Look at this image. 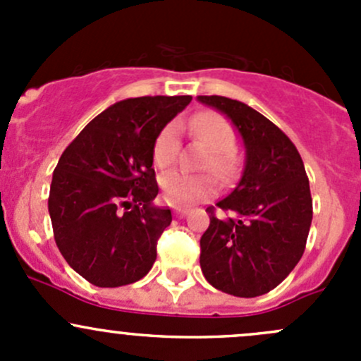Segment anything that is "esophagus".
Instances as JSON below:
<instances>
[{"instance_id":"1","label":"esophagus","mask_w":361,"mask_h":361,"mask_svg":"<svg viewBox=\"0 0 361 361\" xmlns=\"http://www.w3.org/2000/svg\"><path fill=\"white\" fill-rule=\"evenodd\" d=\"M188 213V209L187 207H174V214H176V216H185V214Z\"/></svg>"}]
</instances>
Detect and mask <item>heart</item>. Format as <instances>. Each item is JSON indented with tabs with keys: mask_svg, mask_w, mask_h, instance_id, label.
<instances>
[{
	"mask_svg": "<svg viewBox=\"0 0 361 361\" xmlns=\"http://www.w3.org/2000/svg\"><path fill=\"white\" fill-rule=\"evenodd\" d=\"M192 133L211 148V157L204 160V169H213L220 176H228L234 171L235 134L231 123L214 111H202L190 120ZM180 141H178V126L167 123L157 134L154 143V164L159 169H167L176 162ZM164 199L176 206L194 204L216 194L218 183L211 174H188L181 171L166 174L160 180Z\"/></svg>",
	"mask_w": 361,
	"mask_h": 361,
	"instance_id": "1",
	"label": "heart"
}]
</instances>
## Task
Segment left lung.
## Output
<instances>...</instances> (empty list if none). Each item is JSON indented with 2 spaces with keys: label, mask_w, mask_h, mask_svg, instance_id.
Returning <instances> with one entry per match:
<instances>
[{
  "label": "left lung",
  "mask_w": 361,
  "mask_h": 361,
  "mask_svg": "<svg viewBox=\"0 0 361 361\" xmlns=\"http://www.w3.org/2000/svg\"><path fill=\"white\" fill-rule=\"evenodd\" d=\"M199 101L225 113L246 148L239 183L216 206L206 207L202 274L221 292L258 297L276 288L304 255L312 220L304 162L292 140L248 104L224 96Z\"/></svg>",
  "instance_id": "8db88e82"
}]
</instances>
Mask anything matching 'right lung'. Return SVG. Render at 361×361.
Returning <instances> with one entry per match:
<instances>
[{
    "label": "right lung",
    "instance_id": "1",
    "mask_svg": "<svg viewBox=\"0 0 361 361\" xmlns=\"http://www.w3.org/2000/svg\"><path fill=\"white\" fill-rule=\"evenodd\" d=\"M192 96L123 99L97 115L68 145L54 169L49 213L64 260L101 288L140 281L157 258L171 209L159 194L155 137Z\"/></svg>",
    "mask_w": 361,
    "mask_h": 361
}]
</instances>
